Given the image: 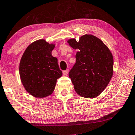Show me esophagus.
<instances>
[{"label":"esophagus","mask_w":135,"mask_h":135,"mask_svg":"<svg viewBox=\"0 0 135 135\" xmlns=\"http://www.w3.org/2000/svg\"><path fill=\"white\" fill-rule=\"evenodd\" d=\"M68 71H69V70H64V71H63V72H62V73H63V75H64V76H66V75H68Z\"/></svg>","instance_id":"obj_1"}]
</instances>
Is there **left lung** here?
Here are the masks:
<instances>
[{
  "label": "left lung",
  "mask_w": 135,
  "mask_h": 135,
  "mask_svg": "<svg viewBox=\"0 0 135 135\" xmlns=\"http://www.w3.org/2000/svg\"><path fill=\"white\" fill-rule=\"evenodd\" d=\"M77 49L76 63L69 78L77 94L85 98H94L104 90L113 74V55L103 41L92 35L82 36L77 42L68 41Z\"/></svg>",
  "instance_id": "8db88e82"
}]
</instances>
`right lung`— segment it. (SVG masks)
<instances>
[{"label":"right lung","mask_w":135,"mask_h":135,"mask_svg":"<svg viewBox=\"0 0 135 135\" xmlns=\"http://www.w3.org/2000/svg\"><path fill=\"white\" fill-rule=\"evenodd\" d=\"M54 45L45 40L30 44L22 55L20 64V75L26 90L35 97L43 98L52 94L57 79L62 72L57 59L51 54Z\"/></svg>","instance_id":"1"}]
</instances>
